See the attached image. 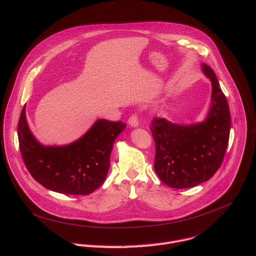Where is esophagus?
<instances>
[{
    "label": "esophagus",
    "instance_id": "obj_1",
    "mask_svg": "<svg viewBox=\"0 0 256 256\" xmlns=\"http://www.w3.org/2000/svg\"><path fill=\"white\" fill-rule=\"evenodd\" d=\"M128 124L132 128H136L138 126V114H134L130 118H128Z\"/></svg>",
    "mask_w": 256,
    "mask_h": 256
}]
</instances>
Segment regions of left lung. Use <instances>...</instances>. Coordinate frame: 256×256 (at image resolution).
<instances>
[{"label":"left lung","instance_id":"left-lung-1","mask_svg":"<svg viewBox=\"0 0 256 256\" xmlns=\"http://www.w3.org/2000/svg\"><path fill=\"white\" fill-rule=\"evenodd\" d=\"M202 66L212 82V104L206 120L182 126L155 118L150 128L155 140L154 169L172 188H194L208 181L221 167L228 147V101L214 72L206 64Z\"/></svg>","mask_w":256,"mask_h":256}]
</instances>
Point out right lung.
Listing matches in <instances>:
<instances>
[{
    "label": "right lung",
    "instance_id": "right-lung-1",
    "mask_svg": "<svg viewBox=\"0 0 256 256\" xmlns=\"http://www.w3.org/2000/svg\"><path fill=\"white\" fill-rule=\"evenodd\" d=\"M126 124L98 120L79 140L70 144L42 146L31 134L25 105L18 122V140L24 164L46 188L64 194H89L106 178L110 154Z\"/></svg>",
    "mask_w": 256,
    "mask_h": 256
}]
</instances>
